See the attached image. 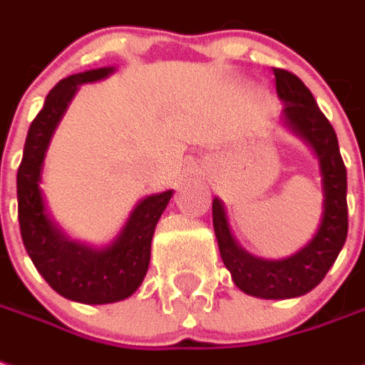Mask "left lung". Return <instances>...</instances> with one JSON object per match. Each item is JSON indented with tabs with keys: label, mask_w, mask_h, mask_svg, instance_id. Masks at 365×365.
I'll return each instance as SVG.
<instances>
[{
	"label": "left lung",
	"mask_w": 365,
	"mask_h": 365,
	"mask_svg": "<svg viewBox=\"0 0 365 365\" xmlns=\"http://www.w3.org/2000/svg\"><path fill=\"white\" fill-rule=\"evenodd\" d=\"M277 93L284 101V118L298 136L314 148L324 182V215L314 239L282 261H262L245 253L227 225L225 209L213 200V229L219 253L239 289L259 298L302 297L320 284L348 237L346 165L332 124L318 108L308 86L287 68H272Z\"/></svg>",
	"instance_id": "obj_1"
}]
</instances>
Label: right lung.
Listing matches in <instances>:
<instances>
[{
  "label": "right lung",
  "instance_id": "obj_1",
  "mask_svg": "<svg viewBox=\"0 0 365 365\" xmlns=\"http://www.w3.org/2000/svg\"><path fill=\"white\" fill-rule=\"evenodd\" d=\"M112 68L76 73L53 86L29 126L17 170V213L27 253L43 279L61 297L85 304H108L134 294L150 264V247L172 191L150 195L132 211L120 237L103 251L73 243L53 225L41 195V165L63 112L83 83L101 81Z\"/></svg>",
  "mask_w": 365,
  "mask_h": 365
}]
</instances>
